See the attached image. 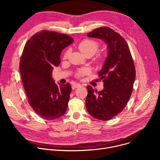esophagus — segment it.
Returning <instances> with one entry per match:
<instances>
[{
  "instance_id": "1",
  "label": "esophagus",
  "mask_w": 160,
  "mask_h": 160,
  "mask_svg": "<svg viewBox=\"0 0 160 160\" xmlns=\"http://www.w3.org/2000/svg\"><path fill=\"white\" fill-rule=\"evenodd\" d=\"M80 87H82V85L80 84V83H75L73 85V88H78Z\"/></svg>"
}]
</instances>
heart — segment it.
Here are the masks:
<instances>
[{
	"instance_id": "heart-1",
	"label": "heart",
	"mask_w": 160,
	"mask_h": 160,
	"mask_svg": "<svg viewBox=\"0 0 160 160\" xmlns=\"http://www.w3.org/2000/svg\"><path fill=\"white\" fill-rule=\"evenodd\" d=\"M99 48V43L97 41L94 40H89V39L83 40V41L80 42L78 45V48L79 51L85 56L87 55L93 56L98 51ZM69 54H70V50L68 49L65 51L63 55V58L64 59L68 58ZM89 70L88 69H85V68L81 69L77 73V77H80L84 75L87 74Z\"/></svg>"
}]
</instances>
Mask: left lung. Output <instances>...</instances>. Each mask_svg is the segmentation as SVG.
<instances>
[{
	"mask_svg": "<svg viewBox=\"0 0 160 160\" xmlns=\"http://www.w3.org/2000/svg\"><path fill=\"white\" fill-rule=\"evenodd\" d=\"M87 36L104 40L107 45L108 56L98 73L104 88L98 92L88 85L85 106L91 116L107 121L120 113L129 101L135 68L128 45L119 33L104 27L95 29Z\"/></svg>",
	"mask_w": 160,
	"mask_h": 160,
	"instance_id": "obj_1",
	"label": "left lung"
}]
</instances>
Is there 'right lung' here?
Returning a JSON list of instances; mask_svg holds the SVG:
<instances>
[{"mask_svg":"<svg viewBox=\"0 0 160 160\" xmlns=\"http://www.w3.org/2000/svg\"><path fill=\"white\" fill-rule=\"evenodd\" d=\"M66 34L43 30L32 36L22 51L19 69L29 104L42 118L54 120L66 112L72 91L70 83L58 85L52 78L62 51L73 43Z\"/></svg>","mask_w":160,"mask_h":160,"instance_id":"1","label":"right lung"}]
</instances>
